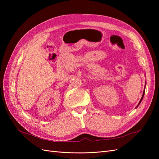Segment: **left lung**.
Wrapping results in <instances>:
<instances>
[{
    "label": "left lung",
    "instance_id": "left-lung-1",
    "mask_svg": "<svg viewBox=\"0 0 159 159\" xmlns=\"http://www.w3.org/2000/svg\"><path fill=\"white\" fill-rule=\"evenodd\" d=\"M144 95H145V90L143 91V96H142V98H141V100H140V102H139V104H138V105L137 106V107L139 106V105L140 104V103L141 102V101H142V99H143V97H144Z\"/></svg>",
    "mask_w": 159,
    "mask_h": 159
}]
</instances>
